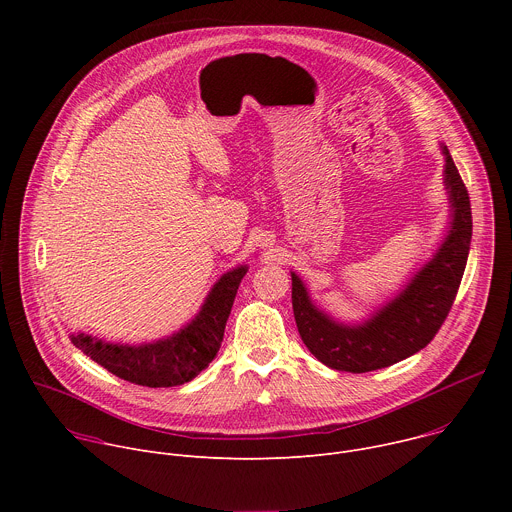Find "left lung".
Returning a JSON list of instances; mask_svg holds the SVG:
<instances>
[{
  "label": "left lung",
  "instance_id": "8db88e82",
  "mask_svg": "<svg viewBox=\"0 0 512 512\" xmlns=\"http://www.w3.org/2000/svg\"><path fill=\"white\" fill-rule=\"evenodd\" d=\"M446 158L444 186L450 194V231L435 255L409 279L403 291L360 324H342L310 300L304 281L291 273V304L308 350L326 367L369 373L425 348L448 318L466 269L472 239V208L462 176Z\"/></svg>",
  "mask_w": 512,
  "mask_h": 512
}]
</instances>
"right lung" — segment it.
Instances as JSON below:
<instances>
[{"label":"right lung","instance_id":"add662e5","mask_svg":"<svg viewBox=\"0 0 512 512\" xmlns=\"http://www.w3.org/2000/svg\"><path fill=\"white\" fill-rule=\"evenodd\" d=\"M247 267L239 265L218 279L200 312L176 334L139 344H113L89 334H70V342L115 377L141 387H176L204 371L221 348L225 326Z\"/></svg>","mask_w":512,"mask_h":512}]
</instances>
